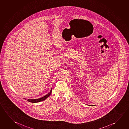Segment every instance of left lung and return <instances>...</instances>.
<instances>
[{"instance_id":"8db88e82","label":"left lung","mask_w":129,"mask_h":129,"mask_svg":"<svg viewBox=\"0 0 129 129\" xmlns=\"http://www.w3.org/2000/svg\"><path fill=\"white\" fill-rule=\"evenodd\" d=\"M90 106H93V105H89Z\"/></svg>"}]
</instances>
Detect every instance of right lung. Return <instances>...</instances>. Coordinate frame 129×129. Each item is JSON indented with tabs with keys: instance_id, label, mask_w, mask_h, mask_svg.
Instances as JSON below:
<instances>
[{
	"instance_id": "right-lung-1",
	"label": "right lung",
	"mask_w": 129,
	"mask_h": 129,
	"mask_svg": "<svg viewBox=\"0 0 129 129\" xmlns=\"http://www.w3.org/2000/svg\"><path fill=\"white\" fill-rule=\"evenodd\" d=\"M52 88L51 90L50 91V92L48 93L47 94H46V95H44L43 97H41L40 98H38V99H26V98H24V99L26 100L27 101L31 103H38L41 101H43L45 100H46L47 98L49 97L51 93L52 92Z\"/></svg>"
}]
</instances>
